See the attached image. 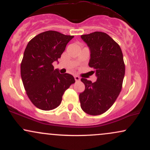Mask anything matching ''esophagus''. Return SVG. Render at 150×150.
I'll list each match as a JSON object with an SVG mask.
<instances>
[{
    "mask_svg": "<svg viewBox=\"0 0 150 150\" xmlns=\"http://www.w3.org/2000/svg\"><path fill=\"white\" fill-rule=\"evenodd\" d=\"M75 81H80V77H78V76H77V75H75Z\"/></svg>",
    "mask_w": 150,
    "mask_h": 150,
    "instance_id": "obj_1",
    "label": "esophagus"
}]
</instances>
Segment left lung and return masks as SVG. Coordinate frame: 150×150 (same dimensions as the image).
Instances as JSON below:
<instances>
[{
    "label": "left lung",
    "instance_id": "obj_1",
    "mask_svg": "<svg viewBox=\"0 0 150 150\" xmlns=\"http://www.w3.org/2000/svg\"><path fill=\"white\" fill-rule=\"evenodd\" d=\"M90 51L89 66L97 81H81L85 89L80 93V106L85 113L97 116L106 112L116 100L125 75L123 53L117 43L104 32H95L81 36Z\"/></svg>",
    "mask_w": 150,
    "mask_h": 150
}]
</instances>
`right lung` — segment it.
Segmentation results:
<instances>
[{"mask_svg": "<svg viewBox=\"0 0 150 150\" xmlns=\"http://www.w3.org/2000/svg\"><path fill=\"white\" fill-rule=\"evenodd\" d=\"M73 37L46 31L27 45L20 66L21 77L27 96L39 109L49 111L59 106L65 90L75 82L73 75L61 74L52 65Z\"/></svg>", "mask_w": 150, "mask_h": 150, "instance_id": "right-lung-1", "label": "right lung"}]
</instances>
